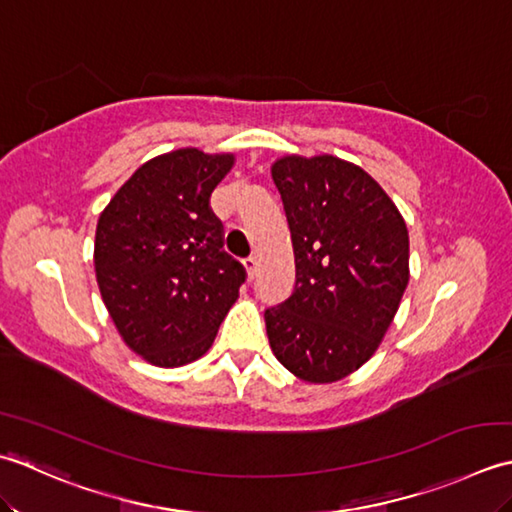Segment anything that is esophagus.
Listing matches in <instances>:
<instances>
[{"label": "esophagus", "instance_id": "obj_1", "mask_svg": "<svg viewBox=\"0 0 512 512\" xmlns=\"http://www.w3.org/2000/svg\"><path fill=\"white\" fill-rule=\"evenodd\" d=\"M243 267H245V271H247V278L252 280V278L256 276V271H258V263H256V258L252 256V258L243 260Z\"/></svg>", "mask_w": 512, "mask_h": 512}]
</instances>
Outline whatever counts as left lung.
<instances>
[{
  "mask_svg": "<svg viewBox=\"0 0 512 512\" xmlns=\"http://www.w3.org/2000/svg\"><path fill=\"white\" fill-rule=\"evenodd\" d=\"M296 260V287L265 311L269 347L296 378L331 384L358 371L409 285V229L382 185L333 154L271 163Z\"/></svg>",
  "mask_w": 512,
  "mask_h": 512,
  "instance_id": "8db88e82",
  "label": "left lung"
}]
</instances>
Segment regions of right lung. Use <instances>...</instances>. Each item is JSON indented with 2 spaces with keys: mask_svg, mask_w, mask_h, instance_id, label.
Here are the masks:
<instances>
[{
  "mask_svg": "<svg viewBox=\"0 0 512 512\" xmlns=\"http://www.w3.org/2000/svg\"><path fill=\"white\" fill-rule=\"evenodd\" d=\"M234 163L232 152L159 154L99 214L101 300L121 340L154 367L176 369L205 356L245 283L210 210L214 187Z\"/></svg>",
  "mask_w": 512,
  "mask_h": 512,
  "instance_id": "right-lung-1",
  "label": "right lung"
}]
</instances>
